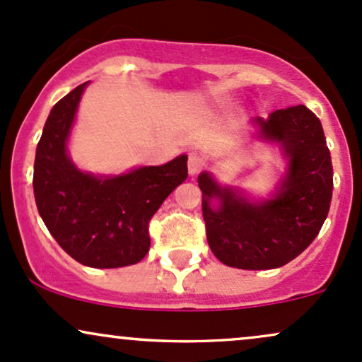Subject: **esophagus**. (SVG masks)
I'll return each mask as SVG.
<instances>
[{"label": "esophagus", "instance_id": "1", "mask_svg": "<svg viewBox=\"0 0 362 362\" xmlns=\"http://www.w3.org/2000/svg\"><path fill=\"white\" fill-rule=\"evenodd\" d=\"M204 168V160L199 153H190L189 155V173L190 175H197L201 170Z\"/></svg>", "mask_w": 362, "mask_h": 362}]
</instances>
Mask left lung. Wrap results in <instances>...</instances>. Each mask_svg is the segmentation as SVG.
I'll use <instances>...</instances> for the list:
<instances>
[{"label": "left lung", "mask_w": 362, "mask_h": 362, "mask_svg": "<svg viewBox=\"0 0 362 362\" xmlns=\"http://www.w3.org/2000/svg\"><path fill=\"white\" fill-rule=\"evenodd\" d=\"M259 138L279 143L288 172L272 199L248 201L221 187L207 172L199 175L207 243L224 265L247 271L282 267L317 238L330 209L334 168L322 122L305 105L257 117ZM218 198L220 204L210 202Z\"/></svg>", "instance_id": "1"}]
</instances>
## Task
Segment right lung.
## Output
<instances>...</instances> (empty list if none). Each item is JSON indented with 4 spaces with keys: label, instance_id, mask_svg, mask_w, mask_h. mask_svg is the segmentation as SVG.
<instances>
[{
    "label": "right lung",
    "instance_id": "right-lung-1",
    "mask_svg": "<svg viewBox=\"0 0 362 362\" xmlns=\"http://www.w3.org/2000/svg\"><path fill=\"white\" fill-rule=\"evenodd\" d=\"M85 86L62 97L45 120L34 165L37 209L54 240L76 262L95 269L126 267L148 253L149 221L185 182L187 156L115 177L78 170L66 144Z\"/></svg>",
    "mask_w": 362,
    "mask_h": 362
}]
</instances>
